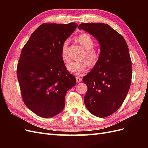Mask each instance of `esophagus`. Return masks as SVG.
<instances>
[{
  "label": "esophagus",
  "instance_id": "1",
  "mask_svg": "<svg viewBox=\"0 0 148 148\" xmlns=\"http://www.w3.org/2000/svg\"><path fill=\"white\" fill-rule=\"evenodd\" d=\"M76 79H77V83H79V82H81L82 79L80 78L79 76H77V77H76Z\"/></svg>",
  "mask_w": 148,
  "mask_h": 148
}]
</instances>
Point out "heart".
<instances>
[{
  "instance_id": "heart-1",
  "label": "heart",
  "mask_w": 148,
  "mask_h": 148,
  "mask_svg": "<svg viewBox=\"0 0 148 148\" xmlns=\"http://www.w3.org/2000/svg\"><path fill=\"white\" fill-rule=\"evenodd\" d=\"M78 41L80 45L85 49V51L81 58L83 60L79 62H71L66 65V69L70 73L78 76L87 70L88 62L91 65H95L96 63L99 60V53L93 49L95 43L92 38L89 34H83L79 35L78 37ZM69 43V40H65L61 47V57L65 62L69 61L68 53H67ZM85 59L87 60H85Z\"/></svg>"
}]
</instances>
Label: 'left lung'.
I'll return each instance as SVG.
<instances>
[{
  "mask_svg": "<svg viewBox=\"0 0 148 148\" xmlns=\"http://www.w3.org/2000/svg\"><path fill=\"white\" fill-rule=\"evenodd\" d=\"M79 29L87 31L100 44L99 60L83 78L88 86L84 102L92 115L104 118L122 106L132 82V61L125 39L104 23H82Z\"/></svg>",
  "mask_w": 148,
  "mask_h": 148,
  "instance_id": "obj_1",
  "label": "left lung"
}]
</instances>
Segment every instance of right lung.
<instances>
[{
    "label": "right lung",
    "mask_w": 148,
    "mask_h": 148,
    "mask_svg": "<svg viewBox=\"0 0 148 148\" xmlns=\"http://www.w3.org/2000/svg\"><path fill=\"white\" fill-rule=\"evenodd\" d=\"M78 25L43 23L21 50L17 78L23 101L39 117H52L64 109L66 92L76 78L66 70L60 54L64 41Z\"/></svg>",
    "instance_id": "add662e5"
}]
</instances>
